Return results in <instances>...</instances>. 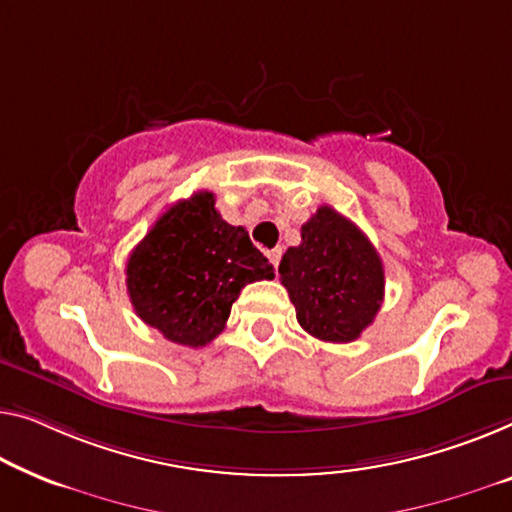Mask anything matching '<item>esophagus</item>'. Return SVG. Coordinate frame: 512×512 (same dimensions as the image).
<instances>
[{
  "instance_id": "1",
  "label": "esophagus",
  "mask_w": 512,
  "mask_h": 512,
  "mask_svg": "<svg viewBox=\"0 0 512 512\" xmlns=\"http://www.w3.org/2000/svg\"><path fill=\"white\" fill-rule=\"evenodd\" d=\"M266 257H269V262H271L273 266H278V264H280V257H282V248L278 246V248L269 250V253H266Z\"/></svg>"
}]
</instances>
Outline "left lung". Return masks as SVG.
<instances>
[{"instance_id": "obj_1", "label": "left lung", "mask_w": 512, "mask_h": 512, "mask_svg": "<svg viewBox=\"0 0 512 512\" xmlns=\"http://www.w3.org/2000/svg\"><path fill=\"white\" fill-rule=\"evenodd\" d=\"M280 282L296 319L324 342H352L375 322L384 303V264L368 236L333 207H319L287 248Z\"/></svg>"}]
</instances>
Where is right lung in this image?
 Returning a JSON list of instances; mask_svg holds the SVG:
<instances>
[{"mask_svg":"<svg viewBox=\"0 0 512 512\" xmlns=\"http://www.w3.org/2000/svg\"><path fill=\"white\" fill-rule=\"evenodd\" d=\"M273 276L248 232L220 218L209 190L172 204L126 264L137 317L186 347L209 345L225 329L241 289Z\"/></svg>","mask_w":512,"mask_h":512,"instance_id":"add662e5","label":"right lung"}]
</instances>
